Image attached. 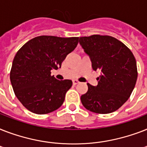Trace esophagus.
I'll return each instance as SVG.
<instances>
[{
  "instance_id": "1",
  "label": "esophagus",
  "mask_w": 147,
  "mask_h": 147,
  "mask_svg": "<svg viewBox=\"0 0 147 147\" xmlns=\"http://www.w3.org/2000/svg\"><path fill=\"white\" fill-rule=\"evenodd\" d=\"M72 83H73V85H77V84L79 83V82L78 80H73L72 81Z\"/></svg>"
}]
</instances>
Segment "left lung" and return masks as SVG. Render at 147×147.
<instances>
[{"label":"left lung","instance_id":"8db88e82","mask_svg":"<svg viewBox=\"0 0 147 147\" xmlns=\"http://www.w3.org/2000/svg\"><path fill=\"white\" fill-rule=\"evenodd\" d=\"M94 71H100L98 85L88 83V92L81 96L83 106L97 114H109L130 98L137 79V62L132 52L116 38L92 35L79 38Z\"/></svg>","mask_w":147,"mask_h":147}]
</instances>
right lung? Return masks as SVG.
Instances as JSON below:
<instances>
[{
	"label": "right lung",
	"instance_id": "obj_1",
	"mask_svg": "<svg viewBox=\"0 0 147 147\" xmlns=\"http://www.w3.org/2000/svg\"><path fill=\"white\" fill-rule=\"evenodd\" d=\"M78 43V37L40 36L18 50L13 61L10 78L15 95L26 109L45 114L62 106L72 82L57 80L51 76V70L61 67Z\"/></svg>",
	"mask_w": 147,
	"mask_h": 147
}]
</instances>
